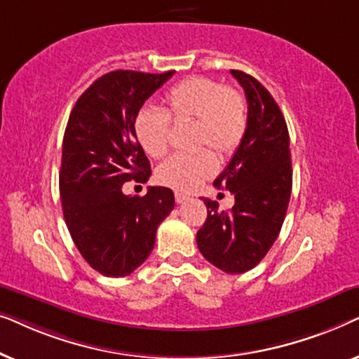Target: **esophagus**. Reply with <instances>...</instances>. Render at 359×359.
Returning <instances> with one entry per match:
<instances>
[{
    "mask_svg": "<svg viewBox=\"0 0 359 359\" xmlns=\"http://www.w3.org/2000/svg\"><path fill=\"white\" fill-rule=\"evenodd\" d=\"M188 199H189L188 196L183 194V193H180V191H176V193H175V201H176V203H178V204L184 203V201H188Z\"/></svg>",
    "mask_w": 359,
    "mask_h": 359,
    "instance_id": "1",
    "label": "esophagus"
}]
</instances>
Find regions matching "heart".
<instances>
[{
    "mask_svg": "<svg viewBox=\"0 0 359 359\" xmlns=\"http://www.w3.org/2000/svg\"><path fill=\"white\" fill-rule=\"evenodd\" d=\"M170 119L176 124L193 122L194 147H210L227 158L237 151L248 126L247 102L233 88L204 76H191L176 83L165 95V111L144 106L134 121L135 135L151 158L168 150ZM217 161L212 151L173 155L156 170V181L163 186L189 191L215 173Z\"/></svg>",
    "mask_w": 359,
    "mask_h": 359,
    "instance_id": "b5f03b06",
    "label": "heart"
}]
</instances>
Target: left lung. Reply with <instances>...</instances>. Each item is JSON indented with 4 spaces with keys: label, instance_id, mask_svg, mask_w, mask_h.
Here are the masks:
<instances>
[{
    "label": "left lung",
    "instance_id": "obj_1",
    "mask_svg": "<svg viewBox=\"0 0 359 359\" xmlns=\"http://www.w3.org/2000/svg\"><path fill=\"white\" fill-rule=\"evenodd\" d=\"M248 102V126L232 160L214 181L233 194L230 210L204 199L208 219L196 235L199 252L215 268L240 274L257 266L276 242L292 189L286 121L257 78L230 70Z\"/></svg>",
    "mask_w": 359,
    "mask_h": 359
}]
</instances>
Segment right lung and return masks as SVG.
<instances>
[{"mask_svg": "<svg viewBox=\"0 0 359 359\" xmlns=\"http://www.w3.org/2000/svg\"><path fill=\"white\" fill-rule=\"evenodd\" d=\"M175 72L106 73L78 97L63 135L60 198L78 252L107 278L130 274L149 258L158 225L175 208L170 188L126 196L147 183L150 161L134 129L137 112Z\"/></svg>", "mask_w": 359, "mask_h": 359, "instance_id": "obj_1", "label": "right lung"}]
</instances>
